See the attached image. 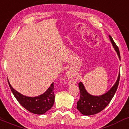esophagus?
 I'll use <instances>...</instances> for the list:
<instances>
[{
    "instance_id": "esophagus-1",
    "label": "esophagus",
    "mask_w": 129,
    "mask_h": 129,
    "mask_svg": "<svg viewBox=\"0 0 129 129\" xmlns=\"http://www.w3.org/2000/svg\"><path fill=\"white\" fill-rule=\"evenodd\" d=\"M71 83H76V81H74V80H72L71 82Z\"/></svg>"
}]
</instances>
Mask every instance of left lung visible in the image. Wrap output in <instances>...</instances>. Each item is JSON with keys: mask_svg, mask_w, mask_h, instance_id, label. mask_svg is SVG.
<instances>
[{"mask_svg": "<svg viewBox=\"0 0 129 129\" xmlns=\"http://www.w3.org/2000/svg\"><path fill=\"white\" fill-rule=\"evenodd\" d=\"M108 37H109L110 40L112 44L113 47L115 49L119 60H121L119 50L118 46L114 42L112 37L110 35H109ZM119 78L120 72L118 74V79L116 81L115 83L111 88V89L107 92L104 93V94L100 95V96H94V95L90 94L85 89L83 83L80 82L79 83V87L80 92V98L79 101L77 102V108L78 109V110L80 111L82 115L85 116L95 115V114L98 113L100 111L103 110L110 102L112 98H113L117 90V88H118V85H119Z\"/></svg>", "mask_w": 129, "mask_h": 129, "instance_id": "1", "label": "left lung"}]
</instances>
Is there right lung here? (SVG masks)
<instances>
[{"mask_svg": "<svg viewBox=\"0 0 129 129\" xmlns=\"http://www.w3.org/2000/svg\"><path fill=\"white\" fill-rule=\"evenodd\" d=\"M8 82L11 91L19 103L30 112L37 115H43L52 107L55 101L53 83L42 94L35 97H29L17 91L11 86L8 79Z\"/></svg>", "mask_w": 129, "mask_h": 129, "instance_id": "obj_1", "label": "right lung"}]
</instances>
